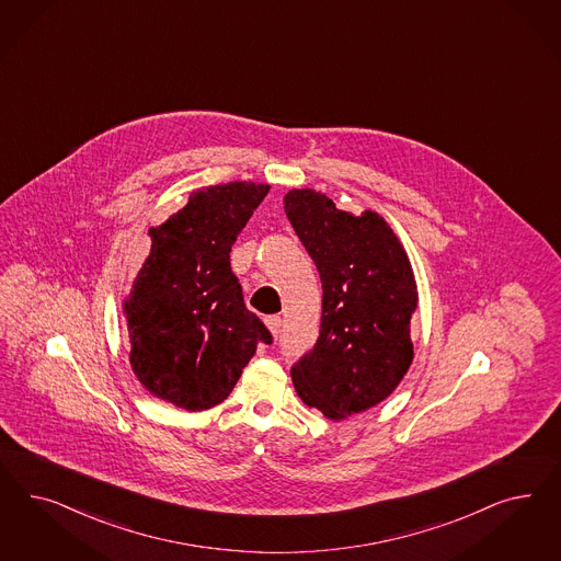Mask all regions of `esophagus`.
<instances>
[{
  "instance_id": "obj_1",
  "label": "esophagus",
  "mask_w": 561,
  "mask_h": 561,
  "mask_svg": "<svg viewBox=\"0 0 561 561\" xmlns=\"http://www.w3.org/2000/svg\"><path fill=\"white\" fill-rule=\"evenodd\" d=\"M280 325H283L280 316H271V318H266V328L271 330V334L274 339L280 334Z\"/></svg>"
}]
</instances>
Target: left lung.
I'll return each mask as SVG.
<instances>
[{
	"label": "left lung",
	"instance_id": "1",
	"mask_svg": "<svg viewBox=\"0 0 561 561\" xmlns=\"http://www.w3.org/2000/svg\"><path fill=\"white\" fill-rule=\"evenodd\" d=\"M285 213L322 278L320 339L290 378L299 398L343 421L390 397L413 363L415 272L392 227L316 190H289Z\"/></svg>",
	"mask_w": 561,
	"mask_h": 561
}]
</instances>
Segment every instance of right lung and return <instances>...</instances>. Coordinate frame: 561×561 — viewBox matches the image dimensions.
<instances>
[{
	"instance_id": "1",
	"label": "right lung",
	"mask_w": 561,
	"mask_h": 561,
	"mask_svg": "<svg viewBox=\"0 0 561 561\" xmlns=\"http://www.w3.org/2000/svg\"><path fill=\"white\" fill-rule=\"evenodd\" d=\"M271 185L231 181L192 192L152 227L150 253L122 309L129 363L152 397L198 413L231 394L271 332L245 308L229 253Z\"/></svg>"
}]
</instances>
